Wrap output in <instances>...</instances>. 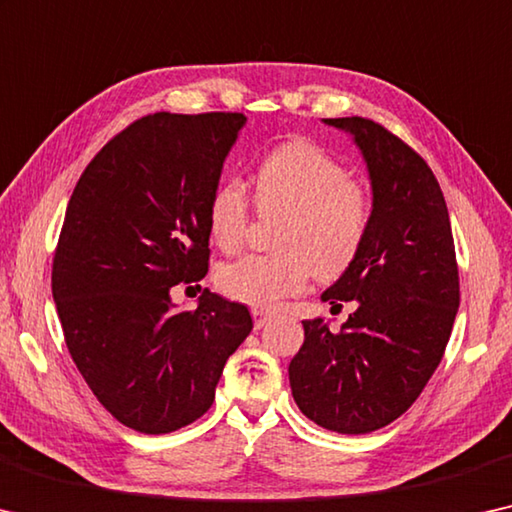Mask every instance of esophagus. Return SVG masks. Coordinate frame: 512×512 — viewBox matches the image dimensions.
I'll return each mask as SVG.
<instances>
[{
    "label": "esophagus",
    "mask_w": 512,
    "mask_h": 512,
    "mask_svg": "<svg viewBox=\"0 0 512 512\" xmlns=\"http://www.w3.org/2000/svg\"><path fill=\"white\" fill-rule=\"evenodd\" d=\"M251 316H254V327H256V329L265 327L267 322L272 320V313H267V311H263V309H254V311H251Z\"/></svg>",
    "instance_id": "34e87169"
}]
</instances>
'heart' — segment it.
Here are the masks:
<instances>
[{"instance_id":"heart-1","label":"heart","mask_w":512,"mask_h":512,"mask_svg":"<svg viewBox=\"0 0 512 512\" xmlns=\"http://www.w3.org/2000/svg\"><path fill=\"white\" fill-rule=\"evenodd\" d=\"M256 208L281 215L274 254H251L217 270V286L235 302L272 309L300 295L311 274L336 279L355 263L371 229V194L348 176L345 164L316 141L279 144L254 169ZM251 226L249 196L238 180H224L208 201L210 238L238 251Z\"/></svg>"}]
</instances>
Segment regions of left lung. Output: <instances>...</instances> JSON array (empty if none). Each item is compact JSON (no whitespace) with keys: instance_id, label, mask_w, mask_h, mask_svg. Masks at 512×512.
<instances>
[{"instance_id":"left-lung-1","label":"left lung","mask_w":512,"mask_h":512,"mask_svg":"<svg viewBox=\"0 0 512 512\" xmlns=\"http://www.w3.org/2000/svg\"><path fill=\"white\" fill-rule=\"evenodd\" d=\"M355 137L373 185L371 229L322 300L357 302L338 332L304 320L288 366L297 407L318 426L366 435L410 410L444 357L460 304L444 194L426 160L384 125L325 119Z\"/></svg>"}]
</instances>
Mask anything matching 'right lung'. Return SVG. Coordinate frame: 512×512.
<instances>
[{
	"instance_id": "1",
	"label": "right lung",
	"mask_w": 512,
	"mask_h": 512,
	"mask_svg": "<svg viewBox=\"0 0 512 512\" xmlns=\"http://www.w3.org/2000/svg\"><path fill=\"white\" fill-rule=\"evenodd\" d=\"M247 116H141L89 162L52 261V297L77 371L100 405L144 435L210 410L249 336L245 304L206 288L194 311L171 290L206 277L208 201Z\"/></svg>"
}]
</instances>
